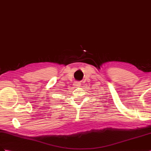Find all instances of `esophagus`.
Listing matches in <instances>:
<instances>
[{
  "label": "esophagus",
  "mask_w": 151,
  "mask_h": 151,
  "mask_svg": "<svg viewBox=\"0 0 151 151\" xmlns=\"http://www.w3.org/2000/svg\"><path fill=\"white\" fill-rule=\"evenodd\" d=\"M76 86L77 87H79V86H80V84H81V83L80 82H76Z\"/></svg>",
  "instance_id": "obj_1"
}]
</instances>
